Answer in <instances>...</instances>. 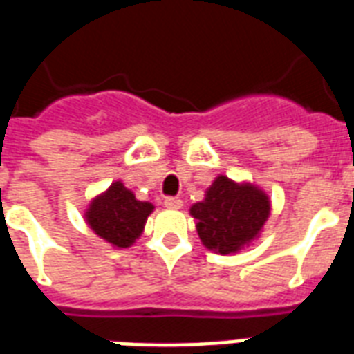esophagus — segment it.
<instances>
[{"label":"esophagus","mask_w":354,"mask_h":354,"mask_svg":"<svg viewBox=\"0 0 354 354\" xmlns=\"http://www.w3.org/2000/svg\"><path fill=\"white\" fill-rule=\"evenodd\" d=\"M165 207H171V209H180V207H182V198H178V196H167Z\"/></svg>","instance_id":"1"}]
</instances>
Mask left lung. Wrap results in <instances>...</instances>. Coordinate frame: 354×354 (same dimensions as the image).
<instances>
[{"label": "left lung", "mask_w": 354, "mask_h": 354, "mask_svg": "<svg viewBox=\"0 0 354 354\" xmlns=\"http://www.w3.org/2000/svg\"><path fill=\"white\" fill-rule=\"evenodd\" d=\"M269 198L250 183L215 178L206 198L191 207L196 232L207 249L230 254L249 245L269 217Z\"/></svg>", "instance_id": "obj_1"}]
</instances>
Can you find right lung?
Here are the masks:
<instances>
[{
	"label": "right lung",
	"instance_id": "1",
	"mask_svg": "<svg viewBox=\"0 0 354 354\" xmlns=\"http://www.w3.org/2000/svg\"><path fill=\"white\" fill-rule=\"evenodd\" d=\"M152 209L150 202L137 201L124 183L115 182L104 195L91 202L87 223L102 239L126 249L141 236Z\"/></svg>",
	"mask_w": 354,
	"mask_h": 354
}]
</instances>
